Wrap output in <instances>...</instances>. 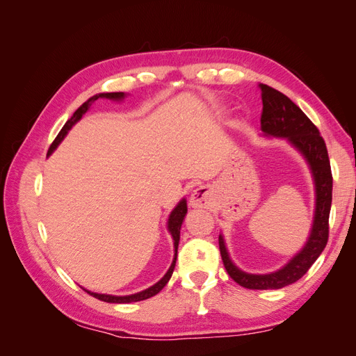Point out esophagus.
<instances>
[{"mask_svg": "<svg viewBox=\"0 0 356 356\" xmlns=\"http://www.w3.org/2000/svg\"><path fill=\"white\" fill-rule=\"evenodd\" d=\"M212 190L207 186H202L196 190H193L190 196V207L191 208H211L212 207Z\"/></svg>", "mask_w": 356, "mask_h": 356, "instance_id": "1", "label": "esophagus"}]
</instances>
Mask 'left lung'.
Segmentation results:
<instances>
[{
  "instance_id": "1",
  "label": "left lung",
  "mask_w": 356,
  "mask_h": 356,
  "mask_svg": "<svg viewBox=\"0 0 356 356\" xmlns=\"http://www.w3.org/2000/svg\"><path fill=\"white\" fill-rule=\"evenodd\" d=\"M263 113L261 131L266 136L285 138L310 168L315 182L316 203L310 236L298 254L276 272L266 275L246 273L230 260L222 234H220V252L225 270L234 282L248 289H279L297 282L312 267L328 242V218L332 199V175L324 138L310 118L288 96L267 84H260Z\"/></svg>"
}]
</instances>
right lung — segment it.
<instances>
[{
	"label": "right lung",
	"mask_w": 356,
	"mask_h": 356,
	"mask_svg": "<svg viewBox=\"0 0 356 356\" xmlns=\"http://www.w3.org/2000/svg\"><path fill=\"white\" fill-rule=\"evenodd\" d=\"M124 93L123 92H111V93H98V95H95V96H92V98H89L88 101H86L80 108L75 111L74 114H72V117L70 118V120L63 124V127L60 129V132L58 134V136L55 138V141L51 143V145H50V148H49V153H47V156H50L51 153H53V149H55L60 143H62V139L67 136V134H68V131L70 129L77 123L80 118L89 111V108L90 106L93 105V102L96 101V99H99V98H106V99H111V101H122V99H124ZM186 213H187V202H186V199H182L177 207H175V209L170 212V215H169V220H168V230H169V233L172 234V239H174V248H175V257H174V261H172V264H170V267H169V270L166 272V275L160 279V281L157 282V284H154L153 286H149V288H147V289H144V291H141V293H136V294H132V296H110V294H98V293H92V291H88V289H84L86 293H89L90 296H93L95 298H98V300H102V301H106V303H134V301H141V300H147V298H149V297H153V296H156L157 293H160L161 289H163V286L169 282V279H170V276H172V273H174V268H175V263H177V252H178V243H179V230H181V225H182V221H184V217H186Z\"/></svg>",
	"instance_id": "add662e5"
}]
</instances>
